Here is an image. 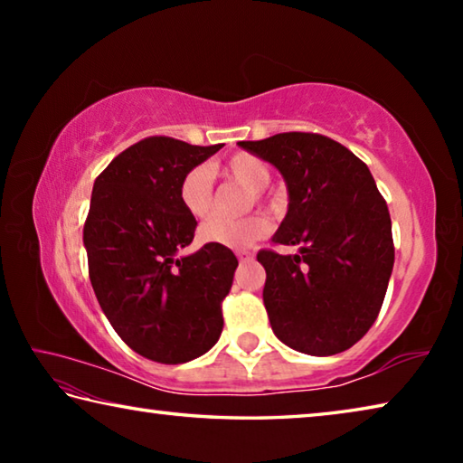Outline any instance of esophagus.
Here are the masks:
<instances>
[{
  "label": "esophagus",
  "instance_id": "esophagus-1",
  "mask_svg": "<svg viewBox=\"0 0 463 463\" xmlns=\"http://www.w3.org/2000/svg\"><path fill=\"white\" fill-rule=\"evenodd\" d=\"M237 257H239V261H241V263H245V261H250V260H253V253H250V250H239Z\"/></svg>",
  "mask_w": 463,
  "mask_h": 463
}]
</instances>
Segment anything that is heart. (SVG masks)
I'll return each mask as SVG.
<instances>
[{
    "label": "heart",
    "mask_w": 463,
    "mask_h": 463,
    "mask_svg": "<svg viewBox=\"0 0 463 463\" xmlns=\"http://www.w3.org/2000/svg\"><path fill=\"white\" fill-rule=\"evenodd\" d=\"M222 175L232 184H239L245 190L260 195L268 187L271 169L260 156L249 153L232 155L222 165ZM179 202L187 214L195 221H203L214 210V177L206 165L187 169L179 182ZM269 232V222L263 216L255 214L245 221H210L202 224L198 239L206 245L224 249H249Z\"/></svg>",
    "instance_id": "obj_1"
}]
</instances>
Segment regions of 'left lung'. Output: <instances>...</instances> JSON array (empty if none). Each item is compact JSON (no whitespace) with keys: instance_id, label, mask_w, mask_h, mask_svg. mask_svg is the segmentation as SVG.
<instances>
[{"instance_id":"1","label":"left lung","mask_w":463,"mask_h":463,"mask_svg":"<svg viewBox=\"0 0 463 463\" xmlns=\"http://www.w3.org/2000/svg\"><path fill=\"white\" fill-rule=\"evenodd\" d=\"M239 146L286 179L288 214L276 245L300 253H257L273 333L300 354L335 355L354 347L378 318L394 241L386 200L362 159L315 132H281Z\"/></svg>"}]
</instances>
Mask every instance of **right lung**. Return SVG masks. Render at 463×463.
<instances>
[{
    "mask_svg": "<svg viewBox=\"0 0 463 463\" xmlns=\"http://www.w3.org/2000/svg\"><path fill=\"white\" fill-rule=\"evenodd\" d=\"M221 148L148 137L93 184L83 226L93 292L120 339L151 362H192L222 333L237 257L214 245L179 255L198 226L179 202V182Z\"/></svg>",
    "mask_w": 463,
    "mask_h": 463,
    "instance_id": "obj_1",
    "label": "right lung"
}]
</instances>
